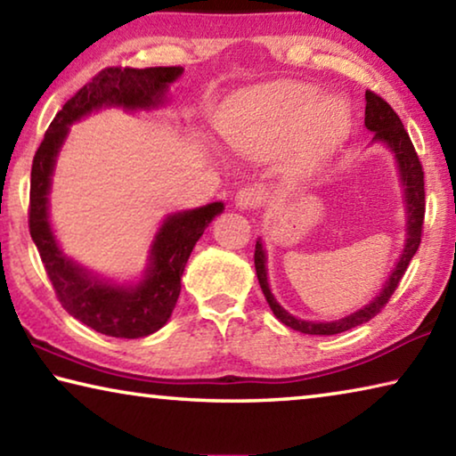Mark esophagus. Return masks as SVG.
<instances>
[{
  "instance_id": "34e87169",
  "label": "esophagus",
  "mask_w": 456,
  "mask_h": 456,
  "mask_svg": "<svg viewBox=\"0 0 456 456\" xmlns=\"http://www.w3.org/2000/svg\"><path fill=\"white\" fill-rule=\"evenodd\" d=\"M264 200H265V191L261 187H256V184L237 191L235 195V205L239 209H257V207L264 205Z\"/></svg>"
}]
</instances>
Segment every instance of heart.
<instances>
[{
    "instance_id": "b5f03b06",
    "label": "heart",
    "mask_w": 456,
    "mask_h": 456,
    "mask_svg": "<svg viewBox=\"0 0 456 456\" xmlns=\"http://www.w3.org/2000/svg\"><path fill=\"white\" fill-rule=\"evenodd\" d=\"M307 84H283L237 104L223 120L221 133L235 152L272 159L291 151L296 165H310L330 149L348 125V108L323 98Z\"/></svg>"
}]
</instances>
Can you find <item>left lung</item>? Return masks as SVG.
<instances>
[{
	"label": "left lung",
	"mask_w": 456,
	"mask_h": 456,
	"mask_svg": "<svg viewBox=\"0 0 456 456\" xmlns=\"http://www.w3.org/2000/svg\"><path fill=\"white\" fill-rule=\"evenodd\" d=\"M364 125L368 130H372L374 138L372 141L384 142L388 149L395 152L398 171H400V181L404 184V199H406V211H408V221H406V243L403 249V256H400L396 267L392 269L388 281L384 283L380 296H376L372 302L362 307V310L346 315L342 320L336 322H305L293 318L283 307L275 302L272 289H269L267 283V267H265V251L261 241L256 243V272L257 280L261 285V291L267 299L269 307L275 314V318L288 328H293L302 334L310 336H334L339 331L352 330L360 326V323H366L382 312V307L390 302L392 293L396 291L400 280L406 272L408 264L414 257V253L419 251L420 237H422V223H424V171L419 160V154L414 151V144L411 136L404 130L403 120L398 118V114L392 110V106L386 102L374 92H366V118Z\"/></svg>",
	"instance_id": "8db88e82"
}]
</instances>
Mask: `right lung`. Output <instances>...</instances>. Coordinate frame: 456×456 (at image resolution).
<instances>
[{
    "instance_id": "add662e5",
    "label": "right lung",
    "mask_w": 456,
    "mask_h": 456,
    "mask_svg": "<svg viewBox=\"0 0 456 456\" xmlns=\"http://www.w3.org/2000/svg\"><path fill=\"white\" fill-rule=\"evenodd\" d=\"M181 74V66L104 68L61 106L36 151L29 183V235L61 307L104 336L134 339L165 326L179 299L181 275L192 247L215 215L223 211V203L168 215L154 237L142 280L136 285L108 283L68 259L53 239L48 221L53 165L72 122L102 106H125L128 110L157 106Z\"/></svg>"
}]
</instances>
